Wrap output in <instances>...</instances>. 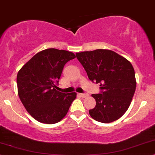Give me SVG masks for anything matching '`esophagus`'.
I'll list each match as a JSON object with an SVG mask.
<instances>
[{"label":"esophagus","instance_id":"esophagus-1","mask_svg":"<svg viewBox=\"0 0 155 155\" xmlns=\"http://www.w3.org/2000/svg\"><path fill=\"white\" fill-rule=\"evenodd\" d=\"M78 95L82 98H86V97L88 96V94H87V93H78Z\"/></svg>","mask_w":155,"mask_h":155}]
</instances>
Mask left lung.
<instances>
[{"label":"left lung","mask_w":155,"mask_h":155,"mask_svg":"<svg viewBox=\"0 0 155 155\" xmlns=\"http://www.w3.org/2000/svg\"><path fill=\"white\" fill-rule=\"evenodd\" d=\"M92 82L100 84L101 93L92 94L96 101L89 114L95 121L110 123L125 114L136 90L132 64L115 51L95 49L76 53Z\"/></svg>","instance_id":"1"}]
</instances>
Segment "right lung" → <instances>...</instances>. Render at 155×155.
I'll return each mask as SVG.
<instances>
[{
	"label": "right lung",
	"instance_id": "right-lung-1",
	"mask_svg": "<svg viewBox=\"0 0 155 155\" xmlns=\"http://www.w3.org/2000/svg\"><path fill=\"white\" fill-rule=\"evenodd\" d=\"M74 58L75 55L71 51L47 49L36 54L18 71L19 98L37 121L56 124L68 114L77 93H63L55 87L64 64Z\"/></svg>",
	"mask_w": 155,
	"mask_h": 155
}]
</instances>
